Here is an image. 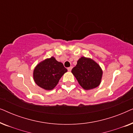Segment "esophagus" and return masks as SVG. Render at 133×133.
<instances>
[{
	"mask_svg": "<svg viewBox=\"0 0 133 133\" xmlns=\"http://www.w3.org/2000/svg\"><path fill=\"white\" fill-rule=\"evenodd\" d=\"M72 66H70V67H69V68H68V71H71V70H72Z\"/></svg>",
	"mask_w": 133,
	"mask_h": 133,
	"instance_id": "1",
	"label": "esophagus"
}]
</instances>
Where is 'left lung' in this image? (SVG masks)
<instances>
[{
	"instance_id": "left-lung-1",
	"label": "left lung",
	"mask_w": 133,
	"mask_h": 133,
	"mask_svg": "<svg viewBox=\"0 0 133 133\" xmlns=\"http://www.w3.org/2000/svg\"><path fill=\"white\" fill-rule=\"evenodd\" d=\"M80 85L86 90L95 88L100 85L102 70L99 65L90 58L82 57L71 70Z\"/></svg>"
}]
</instances>
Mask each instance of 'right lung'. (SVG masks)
Masks as SVG:
<instances>
[{
  "mask_svg": "<svg viewBox=\"0 0 133 133\" xmlns=\"http://www.w3.org/2000/svg\"><path fill=\"white\" fill-rule=\"evenodd\" d=\"M67 71L63 63L54 57L46 59L35 67L33 72L34 82L38 86L46 90H51Z\"/></svg>",
  "mask_w": 133,
  "mask_h": 133,
  "instance_id": "add662e5",
  "label": "right lung"
}]
</instances>
